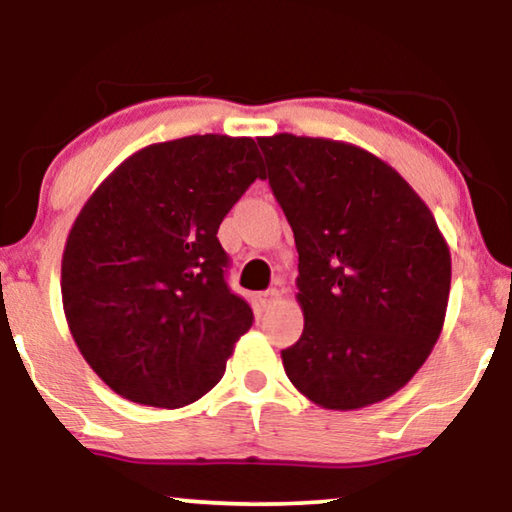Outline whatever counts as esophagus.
I'll use <instances>...</instances> for the list:
<instances>
[{
	"mask_svg": "<svg viewBox=\"0 0 512 512\" xmlns=\"http://www.w3.org/2000/svg\"><path fill=\"white\" fill-rule=\"evenodd\" d=\"M258 300H261V307H263V310H268V307L277 305L279 300H282V291H277V289H268V291H263L261 296H258Z\"/></svg>",
	"mask_w": 512,
	"mask_h": 512,
	"instance_id": "esophagus-1",
	"label": "esophagus"
}]
</instances>
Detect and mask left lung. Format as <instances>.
<instances>
[{
  "instance_id": "1",
  "label": "left lung",
  "mask_w": 512,
  "mask_h": 512,
  "mask_svg": "<svg viewBox=\"0 0 512 512\" xmlns=\"http://www.w3.org/2000/svg\"><path fill=\"white\" fill-rule=\"evenodd\" d=\"M298 249L303 335L282 349L300 394L328 410L384 401L443 331L452 258L412 186L373 153L289 132L258 137Z\"/></svg>"
}]
</instances>
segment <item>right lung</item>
<instances>
[{"label": "right lung", "mask_w": 512, "mask_h": 512, "mask_svg": "<svg viewBox=\"0 0 512 512\" xmlns=\"http://www.w3.org/2000/svg\"><path fill=\"white\" fill-rule=\"evenodd\" d=\"M263 177L251 137L193 135L132 153L83 205L62 254V305L116 394L184 408L226 373L254 312L230 291L216 233Z\"/></svg>", "instance_id": "obj_1"}]
</instances>
